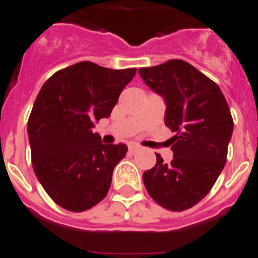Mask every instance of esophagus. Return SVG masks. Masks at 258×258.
Returning a JSON list of instances; mask_svg holds the SVG:
<instances>
[{"mask_svg":"<svg viewBox=\"0 0 258 258\" xmlns=\"http://www.w3.org/2000/svg\"><path fill=\"white\" fill-rule=\"evenodd\" d=\"M140 149V146H138V144H134V143H131L128 146V151L130 152H136V151H139Z\"/></svg>","mask_w":258,"mask_h":258,"instance_id":"esophagus-1","label":"esophagus"}]
</instances>
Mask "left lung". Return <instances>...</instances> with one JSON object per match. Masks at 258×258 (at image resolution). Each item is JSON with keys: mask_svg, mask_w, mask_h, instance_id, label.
Listing matches in <instances>:
<instances>
[{"mask_svg": "<svg viewBox=\"0 0 258 258\" xmlns=\"http://www.w3.org/2000/svg\"><path fill=\"white\" fill-rule=\"evenodd\" d=\"M139 75L166 105L165 125L176 133L173 160L159 153L143 174L148 194L164 209L183 211L209 194L227 161L233 120L222 90L183 60L140 68Z\"/></svg>", "mask_w": 258, "mask_h": 258, "instance_id": "8db88e82", "label": "left lung"}]
</instances>
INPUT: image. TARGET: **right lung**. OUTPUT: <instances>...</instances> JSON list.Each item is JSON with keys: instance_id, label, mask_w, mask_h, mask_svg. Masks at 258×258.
I'll use <instances>...</instances> for the list:
<instances>
[{"instance_id": "obj_1", "label": "right lung", "mask_w": 258, "mask_h": 258, "mask_svg": "<svg viewBox=\"0 0 258 258\" xmlns=\"http://www.w3.org/2000/svg\"><path fill=\"white\" fill-rule=\"evenodd\" d=\"M136 68L110 69L81 61L52 75L36 97L29 123L32 168L53 202L81 213L106 197L125 144L106 146L93 133L109 118Z\"/></svg>"}]
</instances>
